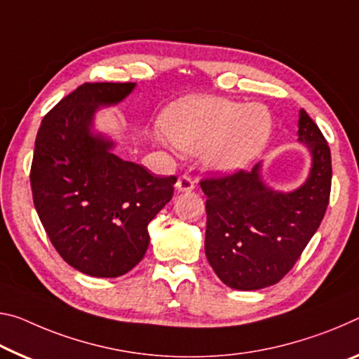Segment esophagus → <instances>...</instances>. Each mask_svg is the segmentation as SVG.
Returning a JSON list of instances; mask_svg holds the SVG:
<instances>
[{"mask_svg": "<svg viewBox=\"0 0 359 359\" xmlns=\"http://www.w3.org/2000/svg\"><path fill=\"white\" fill-rule=\"evenodd\" d=\"M175 189L179 191H191L195 189V180L190 175H180L177 182H175Z\"/></svg>", "mask_w": 359, "mask_h": 359, "instance_id": "obj_1", "label": "esophagus"}]
</instances>
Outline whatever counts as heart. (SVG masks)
<instances>
[{"label":"heart","mask_w":359,"mask_h":359,"mask_svg":"<svg viewBox=\"0 0 359 359\" xmlns=\"http://www.w3.org/2000/svg\"><path fill=\"white\" fill-rule=\"evenodd\" d=\"M159 126L169 144L185 155H201L210 172L248 168L269 144L273 119L264 105L222 99L185 97L163 111Z\"/></svg>","instance_id":"1"}]
</instances>
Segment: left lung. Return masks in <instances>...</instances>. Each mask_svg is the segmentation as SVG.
Here are the masks:
<instances>
[{"mask_svg":"<svg viewBox=\"0 0 359 359\" xmlns=\"http://www.w3.org/2000/svg\"><path fill=\"white\" fill-rule=\"evenodd\" d=\"M297 140L310 155L297 189H273L264 164L224 179L201 182L208 196L204 251L220 281L238 291L273 286L292 269L315 235L331 193V150L320 128L299 110Z\"/></svg>","mask_w":359,"mask_h":359,"instance_id":"left-lung-1","label":"left lung"}]
</instances>
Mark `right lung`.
<instances>
[{"label": "right lung", "mask_w": 359, "mask_h": 359, "mask_svg": "<svg viewBox=\"0 0 359 359\" xmlns=\"http://www.w3.org/2000/svg\"><path fill=\"white\" fill-rule=\"evenodd\" d=\"M135 83H86L43 118L30 184L39 220L68 265L95 278L133 270L149 249L147 226L172 200L175 177H155L115 155L118 142L95 129Z\"/></svg>", "instance_id": "1"}]
</instances>
